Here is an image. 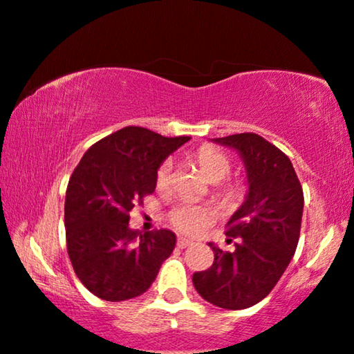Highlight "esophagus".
<instances>
[{
  "label": "esophagus",
  "mask_w": 354,
  "mask_h": 354,
  "mask_svg": "<svg viewBox=\"0 0 354 354\" xmlns=\"http://www.w3.org/2000/svg\"><path fill=\"white\" fill-rule=\"evenodd\" d=\"M192 244H194V242L188 241V239H185V237H178L177 239V247H178V249H185V247H190Z\"/></svg>",
  "instance_id": "esophagus-1"
}]
</instances>
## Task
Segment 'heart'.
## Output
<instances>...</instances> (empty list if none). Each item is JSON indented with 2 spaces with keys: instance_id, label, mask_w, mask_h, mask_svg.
I'll list each match as a JSON object with an SVG mask.
<instances>
[{
  "instance_id": "b5f03b06",
  "label": "heart",
  "mask_w": 354,
  "mask_h": 354,
  "mask_svg": "<svg viewBox=\"0 0 354 354\" xmlns=\"http://www.w3.org/2000/svg\"><path fill=\"white\" fill-rule=\"evenodd\" d=\"M196 160H198L201 172L205 174L206 178L211 177H226V174L231 169V162L224 156L221 151L205 146L196 153ZM171 160H166L162 166L159 167L158 174H156V185L159 188L166 187L169 182V176H171ZM171 221L178 231L187 234H195L201 231L209 221V211L201 208V206L194 205H183L178 206L171 213Z\"/></svg>"
}]
</instances>
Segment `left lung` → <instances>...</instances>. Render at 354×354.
Instances as JSON below:
<instances>
[{
	"instance_id": "8db88e82",
	"label": "left lung",
	"mask_w": 354,
	"mask_h": 354,
	"mask_svg": "<svg viewBox=\"0 0 354 354\" xmlns=\"http://www.w3.org/2000/svg\"><path fill=\"white\" fill-rule=\"evenodd\" d=\"M211 141L241 156L249 188L227 221L226 236L237 239L236 249L223 252L209 242L214 261L194 273V286L213 306L247 309L270 295L292 260L304 195L288 156L261 136L239 133Z\"/></svg>"
}]
</instances>
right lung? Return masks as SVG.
<instances>
[{
  "label": "right lung",
  "instance_id": "obj_1",
  "mask_svg": "<svg viewBox=\"0 0 354 354\" xmlns=\"http://www.w3.org/2000/svg\"><path fill=\"white\" fill-rule=\"evenodd\" d=\"M190 141L141 127L122 128L91 146L68 182L66 247L80 281L104 301L143 295L176 247V234L131 229L130 211L153 194L160 164Z\"/></svg>",
  "mask_w": 354,
  "mask_h": 354
}]
</instances>
